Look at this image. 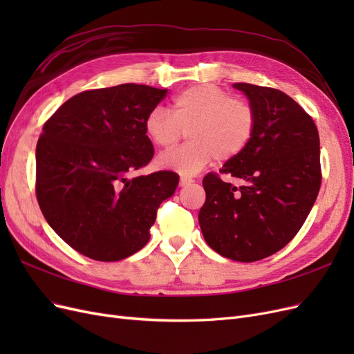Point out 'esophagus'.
<instances>
[{
    "instance_id": "esophagus-1",
    "label": "esophagus",
    "mask_w": 354,
    "mask_h": 354,
    "mask_svg": "<svg viewBox=\"0 0 354 354\" xmlns=\"http://www.w3.org/2000/svg\"><path fill=\"white\" fill-rule=\"evenodd\" d=\"M190 183H194V180H192V178H187V177H181V178H180V186H181V187H186V186H189Z\"/></svg>"
}]
</instances>
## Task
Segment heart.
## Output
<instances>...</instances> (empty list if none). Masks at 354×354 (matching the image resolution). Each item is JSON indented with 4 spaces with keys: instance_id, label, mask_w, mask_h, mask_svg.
I'll use <instances>...</instances> for the list:
<instances>
[{
    "instance_id": "1",
    "label": "heart",
    "mask_w": 354,
    "mask_h": 354,
    "mask_svg": "<svg viewBox=\"0 0 354 354\" xmlns=\"http://www.w3.org/2000/svg\"><path fill=\"white\" fill-rule=\"evenodd\" d=\"M257 115L250 102L232 97L220 87L199 84L181 91L171 113L155 108L145 120V133L155 146L168 149L187 131L186 146L159 155V168L190 177L216 158L226 162L239 156L255 133Z\"/></svg>"
}]
</instances>
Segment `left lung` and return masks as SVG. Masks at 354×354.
Returning <instances> with one entry per match:
<instances>
[{
  "instance_id": "obj_1",
  "label": "left lung",
  "mask_w": 354,
  "mask_h": 354,
  "mask_svg": "<svg viewBox=\"0 0 354 354\" xmlns=\"http://www.w3.org/2000/svg\"><path fill=\"white\" fill-rule=\"evenodd\" d=\"M233 87L252 104L255 133L220 169L241 186L216 173L203 177L199 226L214 251L252 263L282 250L304 224L322 181L320 143L312 116L288 94L246 82Z\"/></svg>"
}]
</instances>
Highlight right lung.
<instances>
[{"label":"right lung","instance_id":"obj_1","mask_svg":"<svg viewBox=\"0 0 354 354\" xmlns=\"http://www.w3.org/2000/svg\"><path fill=\"white\" fill-rule=\"evenodd\" d=\"M167 90L121 84L73 95L50 116L37 143L35 192L42 216L88 259L118 261L151 239L156 211L178 176L128 178L153 158L145 120Z\"/></svg>","mask_w":354,"mask_h":354}]
</instances>
